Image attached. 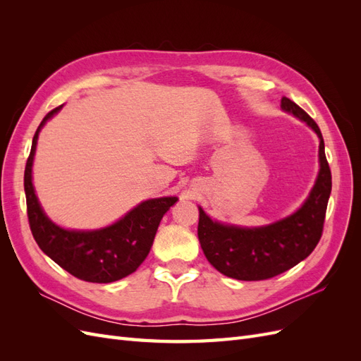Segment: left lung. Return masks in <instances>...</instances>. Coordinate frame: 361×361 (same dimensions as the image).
<instances>
[{
  "mask_svg": "<svg viewBox=\"0 0 361 361\" xmlns=\"http://www.w3.org/2000/svg\"><path fill=\"white\" fill-rule=\"evenodd\" d=\"M281 108L304 120L319 137L321 170L309 199L293 215L267 227L243 228L212 221L202 207L197 235L209 264L236 280L272 279L300 264L318 245L331 192V170L319 126L302 108L281 97Z\"/></svg>",
  "mask_w": 361,
  "mask_h": 361,
  "instance_id": "8db88e82",
  "label": "left lung"
}]
</instances>
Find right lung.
<instances>
[{"label":"right lung","mask_w":361,"mask_h":361,"mask_svg":"<svg viewBox=\"0 0 361 361\" xmlns=\"http://www.w3.org/2000/svg\"><path fill=\"white\" fill-rule=\"evenodd\" d=\"M63 105L54 108L40 122L24 173L27 215L31 233L43 253L73 277L90 283H111L123 279L143 264L147 257L158 226L176 197L152 199L140 203L122 220L93 232L66 231L54 224L43 214L31 182L39 130Z\"/></svg>","instance_id":"obj_1"}]
</instances>
